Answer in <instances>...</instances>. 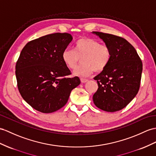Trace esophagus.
<instances>
[{"label":"esophagus","mask_w":156,"mask_h":156,"mask_svg":"<svg viewBox=\"0 0 156 156\" xmlns=\"http://www.w3.org/2000/svg\"><path fill=\"white\" fill-rule=\"evenodd\" d=\"M89 80L88 79H84V78H81V82L83 83H87V81H88Z\"/></svg>","instance_id":"34e87169"}]
</instances>
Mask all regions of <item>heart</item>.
Wrapping results in <instances>:
<instances>
[{
  "mask_svg": "<svg viewBox=\"0 0 156 156\" xmlns=\"http://www.w3.org/2000/svg\"><path fill=\"white\" fill-rule=\"evenodd\" d=\"M81 58L82 63L74 70L73 74L87 77L94 71H103L111 62L112 54L107 45L90 37H82L75 43L74 49L66 48L62 53L63 63L71 69H75Z\"/></svg>",
  "mask_w": 156,
  "mask_h": 156,
  "instance_id": "b5f03b06",
  "label": "heart"
}]
</instances>
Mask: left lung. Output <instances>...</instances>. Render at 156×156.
<instances>
[{"label":"left lung","mask_w":156,"mask_h":156,"mask_svg":"<svg viewBox=\"0 0 156 156\" xmlns=\"http://www.w3.org/2000/svg\"><path fill=\"white\" fill-rule=\"evenodd\" d=\"M92 33L102 40L112 54L108 66L94 78L98 86L93 97L94 104L107 112L120 111L138 92L142 62L135 48L123 37L99 32Z\"/></svg>","instance_id":"left-lung-1"}]
</instances>
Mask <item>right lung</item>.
Instances as JSON below:
<instances>
[{
	"instance_id": "add662e5",
	"label": "right lung",
	"mask_w": 156,
	"mask_h": 156,
	"mask_svg": "<svg viewBox=\"0 0 156 156\" xmlns=\"http://www.w3.org/2000/svg\"><path fill=\"white\" fill-rule=\"evenodd\" d=\"M68 33H55L29 41L16 64L17 85L22 97L36 111L51 113L62 108L71 90L81 83L62 60L72 41Z\"/></svg>"
}]
</instances>
